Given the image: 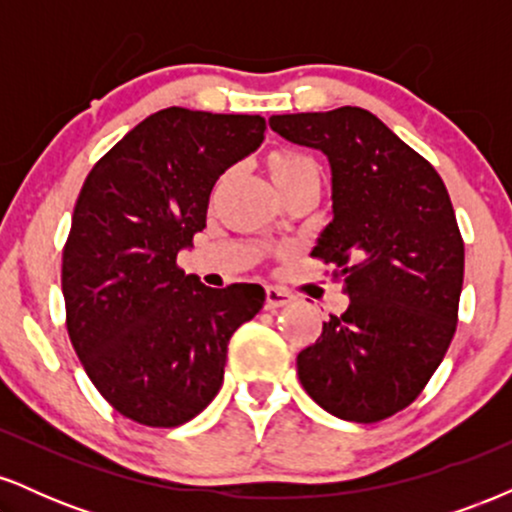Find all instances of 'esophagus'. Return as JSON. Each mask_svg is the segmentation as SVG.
Instances as JSON below:
<instances>
[{"label": "esophagus", "mask_w": 512, "mask_h": 512, "mask_svg": "<svg viewBox=\"0 0 512 512\" xmlns=\"http://www.w3.org/2000/svg\"><path fill=\"white\" fill-rule=\"evenodd\" d=\"M267 298H264V308L267 310H276V308H284L293 301V296L286 289H279V286H267Z\"/></svg>", "instance_id": "obj_1"}]
</instances>
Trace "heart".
I'll return each mask as SVG.
<instances>
[{
    "label": "heart",
    "mask_w": 512,
    "mask_h": 512,
    "mask_svg": "<svg viewBox=\"0 0 512 512\" xmlns=\"http://www.w3.org/2000/svg\"><path fill=\"white\" fill-rule=\"evenodd\" d=\"M267 173L279 192H289L291 187L308 180H320V168L310 156L298 151H272L267 156Z\"/></svg>",
    "instance_id": "heart-1"
}]
</instances>
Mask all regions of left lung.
Listing matches in <instances>:
<instances>
[{"label":"left lung","mask_w":512,"mask_h":512,"mask_svg":"<svg viewBox=\"0 0 512 512\" xmlns=\"http://www.w3.org/2000/svg\"><path fill=\"white\" fill-rule=\"evenodd\" d=\"M269 127L330 158L334 219L310 255L351 298L298 354V378L330 414L375 424L421 395L455 334V209L436 168L368 110L272 115Z\"/></svg>","instance_id":"left-lung-1"}]
</instances>
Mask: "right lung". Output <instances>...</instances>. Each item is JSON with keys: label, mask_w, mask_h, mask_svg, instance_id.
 I'll return each mask as SVG.
<instances>
[{"label": "right lung", "mask_w": 512, "mask_h": 512, "mask_svg": "<svg viewBox=\"0 0 512 512\" xmlns=\"http://www.w3.org/2000/svg\"><path fill=\"white\" fill-rule=\"evenodd\" d=\"M264 129L260 115L158 110L81 187L62 250L67 332L105 402L137 424L195 419L223 383L228 339L260 313L262 286L209 289L178 252L207 226L216 180Z\"/></svg>", "instance_id": "add662e5"}]
</instances>
